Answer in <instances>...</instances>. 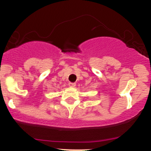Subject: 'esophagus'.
Wrapping results in <instances>:
<instances>
[{"label": "esophagus", "instance_id": "1", "mask_svg": "<svg viewBox=\"0 0 151 151\" xmlns=\"http://www.w3.org/2000/svg\"><path fill=\"white\" fill-rule=\"evenodd\" d=\"M68 86H69V87H71V88H74V87L76 86V83H75L70 82L68 83Z\"/></svg>", "mask_w": 151, "mask_h": 151}]
</instances>
